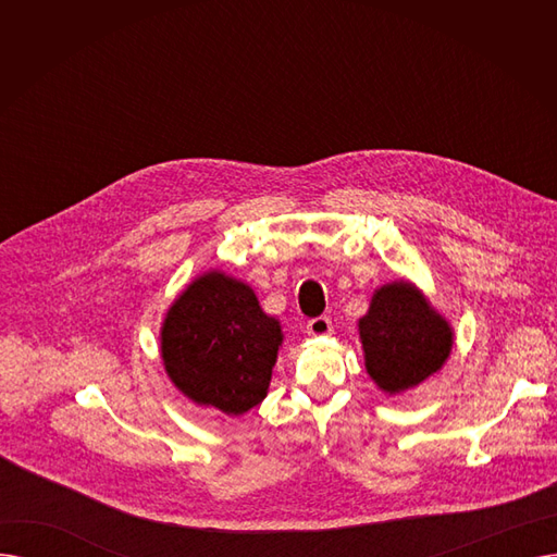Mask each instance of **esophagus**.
Instances as JSON below:
<instances>
[{"label": "esophagus", "mask_w": 557, "mask_h": 557, "mask_svg": "<svg viewBox=\"0 0 557 557\" xmlns=\"http://www.w3.org/2000/svg\"><path fill=\"white\" fill-rule=\"evenodd\" d=\"M307 334L311 336H330L332 334V320L327 315L311 318L307 323Z\"/></svg>", "instance_id": "esophagus-1"}]
</instances>
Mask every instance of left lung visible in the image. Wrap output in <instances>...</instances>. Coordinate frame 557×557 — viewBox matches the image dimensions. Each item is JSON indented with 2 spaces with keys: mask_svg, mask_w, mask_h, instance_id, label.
<instances>
[{
  "mask_svg": "<svg viewBox=\"0 0 557 557\" xmlns=\"http://www.w3.org/2000/svg\"><path fill=\"white\" fill-rule=\"evenodd\" d=\"M366 370L384 393L416 388L447 361L454 332L411 282H393L374 290L359 320Z\"/></svg>",
  "mask_w": 557,
  "mask_h": 557,
  "instance_id": "1",
  "label": "left lung"
}]
</instances>
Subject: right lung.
Returning a JSON list of instances; mask_svg holds the SVG:
<instances>
[{
    "label": "right lung",
    "instance_id": "right-lung-1",
    "mask_svg": "<svg viewBox=\"0 0 557 557\" xmlns=\"http://www.w3.org/2000/svg\"><path fill=\"white\" fill-rule=\"evenodd\" d=\"M280 320L259 307L255 290L221 271L196 277L162 323L164 370L183 395L225 416H242L267 397Z\"/></svg>",
    "mask_w": 557,
    "mask_h": 557
}]
</instances>
